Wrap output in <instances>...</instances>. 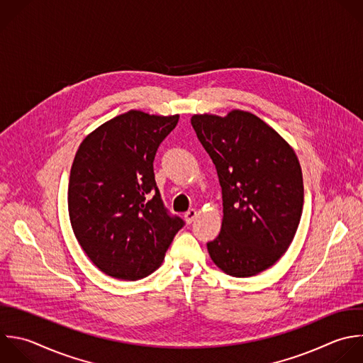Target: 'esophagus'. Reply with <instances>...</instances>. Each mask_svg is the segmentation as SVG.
<instances>
[{
    "label": "esophagus",
    "mask_w": 363,
    "mask_h": 363,
    "mask_svg": "<svg viewBox=\"0 0 363 363\" xmlns=\"http://www.w3.org/2000/svg\"><path fill=\"white\" fill-rule=\"evenodd\" d=\"M196 217H197V210H194V208H190L189 211H186L184 213V220H186V223H193L194 220H196Z\"/></svg>",
    "instance_id": "34e87169"
}]
</instances>
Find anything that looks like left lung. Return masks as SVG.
I'll return each mask as SVG.
<instances>
[{
  "instance_id": "8db88e82",
  "label": "left lung",
  "mask_w": 363,
  "mask_h": 363,
  "mask_svg": "<svg viewBox=\"0 0 363 363\" xmlns=\"http://www.w3.org/2000/svg\"><path fill=\"white\" fill-rule=\"evenodd\" d=\"M191 126L216 166L223 193L221 231L207 242L208 254L228 275H257L282 257L296 233L303 206L298 157L250 112L194 115Z\"/></svg>"
}]
</instances>
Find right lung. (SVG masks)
<instances>
[{"label": "right lung", "instance_id": "add662e5", "mask_svg": "<svg viewBox=\"0 0 363 363\" xmlns=\"http://www.w3.org/2000/svg\"><path fill=\"white\" fill-rule=\"evenodd\" d=\"M179 115L129 111L101 125L81 143L69 176L74 234L106 275L136 281L152 274L184 221L170 216L156 186L157 147Z\"/></svg>", "mask_w": 363, "mask_h": 363}]
</instances>
